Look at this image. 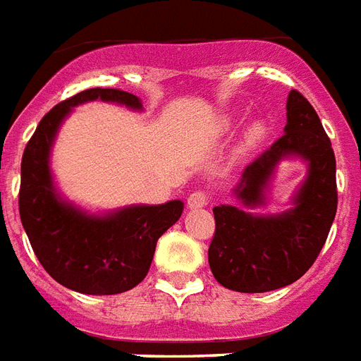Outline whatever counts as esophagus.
<instances>
[{
    "label": "esophagus",
    "mask_w": 361,
    "mask_h": 361,
    "mask_svg": "<svg viewBox=\"0 0 361 361\" xmlns=\"http://www.w3.org/2000/svg\"><path fill=\"white\" fill-rule=\"evenodd\" d=\"M209 202H211V194L205 190H196V192H192L190 196H188V207H190V209L205 207Z\"/></svg>",
    "instance_id": "obj_1"
}]
</instances>
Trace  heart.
Returning a JSON list of instances; mask_svg holds the SVG:
<instances>
[{"label":"heart","mask_w":361,"mask_h":361,"mask_svg":"<svg viewBox=\"0 0 361 361\" xmlns=\"http://www.w3.org/2000/svg\"><path fill=\"white\" fill-rule=\"evenodd\" d=\"M262 133V127L261 126H255L253 129H251V137H259Z\"/></svg>","instance_id":"heart-1"}]
</instances>
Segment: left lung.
Segmentation results:
<instances>
[{
  "label": "left lung",
  "mask_w": 361,
  "mask_h": 361,
  "mask_svg": "<svg viewBox=\"0 0 361 361\" xmlns=\"http://www.w3.org/2000/svg\"><path fill=\"white\" fill-rule=\"evenodd\" d=\"M289 154L310 164L295 209L278 216H253L232 205L213 209L209 267L215 280L232 291L264 293L293 283L327 240L337 213V164L318 114L297 89L287 99L286 133L243 169L235 196L245 205H259L274 167Z\"/></svg>",
  "instance_id": "1"
}]
</instances>
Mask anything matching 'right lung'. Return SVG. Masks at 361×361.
I'll return each instance as SVG.
<instances>
[{
	"label": "right lung",
	"mask_w": 361,
	"mask_h": 361,
	"mask_svg": "<svg viewBox=\"0 0 361 361\" xmlns=\"http://www.w3.org/2000/svg\"><path fill=\"white\" fill-rule=\"evenodd\" d=\"M97 99L142 106L137 94L94 87L51 108L24 148L18 213L37 261L53 280L78 293L116 295L145 280L159 235L183 215V202L87 216L56 197L49 175V148L70 106Z\"/></svg>",
	"instance_id": "right-lung-1"
}]
</instances>
